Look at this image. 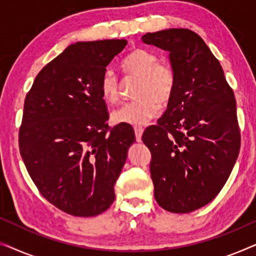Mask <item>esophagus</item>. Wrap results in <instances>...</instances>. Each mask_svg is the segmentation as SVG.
I'll return each mask as SVG.
<instances>
[{
    "mask_svg": "<svg viewBox=\"0 0 256 256\" xmlns=\"http://www.w3.org/2000/svg\"><path fill=\"white\" fill-rule=\"evenodd\" d=\"M134 132H135V138H136V141H138V142H141V140H142V134H143V128H142V127H135V128H134Z\"/></svg>",
    "mask_w": 256,
    "mask_h": 256,
    "instance_id": "obj_1",
    "label": "esophagus"
}]
</instances>
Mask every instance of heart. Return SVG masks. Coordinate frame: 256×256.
<instances>
[{
    "label": "heart",
    "mask_w": 256,
    "mask_h": 256,
    "mask_svg": "<svg viewBox=\"0 0 256 256\" xmlns=\"http://www.w3.org/2000/svg\"><path fill=\"white\" fill-rule=\"evenodd\" d=\"M127 76H138L135 96L138 99L118 107L112 113L115 124L142 126L160 113V104H166L172 96L176 76L168 62H160L154 52L135 48L122 62ZM100 93L104 102L113 104L120 96V79L108 68L100 79Z\"/></svg>",
    "instance_id": "b5f03b06"
}]
</instances>
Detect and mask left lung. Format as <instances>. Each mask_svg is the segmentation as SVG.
I'll return each instance as SVG.
<instances>
[{
	"mask_svg": "<svg viewBox=\"0 0 256 256\" xmlns=\"http://www.w3.org/2000/svg\"><path fill=\"white\" fill-rule=\"evenodd\" d=\"M142 40L169 52L176 76L166 110L142 136L152 152L154 194L166 211L188 213L216 198L236 162L234 93L219 60L194 31L166 29Z\"/></svg>",
	"mask_w": 256,
	"mask_h": 256,
	"instance_id": "8db88e82",
	"label": "left lung"
}]
</instances>
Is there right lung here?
<instances>
[{"mask_svg":"<svg viewBox=\"0 0 256 256\" xmlns=\"http://www.w3.org/2000/svg\"><path fill=\"white\" fill-rule=\"evenodd\" d=\"M126 40L78 42L42 68L24 101L20 152L42 196L71 216H94L115 199L134 129L110 128L100 79Z\"/></svg>","mask_w":256,"mask_h":256,"instance_id":"obj_1","label":"right lung"}]
</instances>
